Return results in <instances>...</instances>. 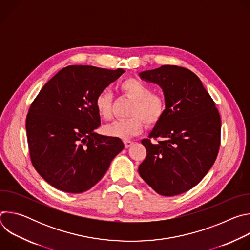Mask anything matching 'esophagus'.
Listing matches in <instances>:
<instances>
[{
	"label": "esophagus",
	"instance_id": "1",
	"mask_svg": "<svg viewBox=\"0 0 250 250\" xmlns=\"http://www.w3.org/2000/svg\"><path fill=\"white\" fill-rule=\"evenodd\" d=\"M124 142H125V148H128V147H130L133 145V141H131V140H125Z\"/></svg>",
	"mask_w": 250,
	"mask_h": 250
}]
</instances>
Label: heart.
<instances>
[{
  "mask_svg": "<svg viewBox=\"0 0 250 250\" xmlns=\"http://www.w3.org/2000/svg\"><path fill=\"white\" fill-rule=\"evenodd\" d=\"M124 93L133 100L127 120L116 121L103 127V132L111 137L129 139L137 135L144 128V123L153 126L160 122L166 112L165 98L156 93H151V87L136 78H128L121 85ZM113 98L109 90H102L95 99L96 110L101 118H112Z\"/></svg>",
  "mask_w": 250,
  "mask_h": 250,
  "instance_id": "1",
  "label": "heart"
}]
</instances>
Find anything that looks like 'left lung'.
<instances>
[{
    "instance_id": "1",
    "label": "left lung",
    "mask_w": 250,
    "mask_h": 250,
    "mask_svg": "<svg viewBox=\"0 0 250 250\" xmlns=\"http://www.w3.org/2000/svg\"><path fill=\"white\" fill-rule=\"evenodd\" d=\"M141 79L157 84L166 112L148 137L147 155L138 167L140 177L156 193L176 196L195 187L215 162L221 141V118L199 77L189 69L163 65L142 71Z\"/></svg>"
}]
</instances>
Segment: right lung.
I'll return each instance as SVG.
<instances>
[{"label":"right lung","mask_w":250,"mask_h":250,"mask_svg":"<svg viewBox=\"0 0 250 250\" xmlns=\"http://www.w3.org/2000/svg\"><path fill=\"white\" fill-rule=\"evenodd\" d=\"M125 72L67 66L31 104L25 123L31 162L52 187L72 194L91 189L124 149L120 138L95 131L101 125L95 99Z\"/></svg>","instance_id":"1"}]
</instances>
